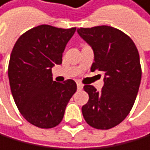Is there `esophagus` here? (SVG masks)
<instances>
[{
	"mask_svg": "<svg viewBox=\"0 0 150 150\" xmlns=\"http://www.w3.org/2000/svg\"><path fill=\"white\" fill-rule=\"evenodd\" d=\"M76 85H77V89H78V90H81V89L83 88V85L81 84L80 82H77V83H76Z\"/></svg>",
	"mask_w": 150,
	"mask_h": 150,
	"instance_id": "34e87169",
	"label": "esophagus"
}]
</instances>
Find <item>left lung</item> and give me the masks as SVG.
<instances>
[{
	"label": "left lung",
	"instance_id": "obj_1",
	"mask_svg": "<svg viewBox=\"0 0 150 150\" xmlns=\"http://www.w3.org/2000/svg\"><path fill=\"white\" fill-rule=\"evenodd\" d=\"M77 33L94 50L91 72L104 74L100 92L92 85L83 87L89 95L81 109L83 117L94 128H112L129 114L138 94L142 77L138 50L128 35L108 25L80 28Z\"/></svg>",
	"mask_w": 150,
	"mask_h": 150
}]
</instances>
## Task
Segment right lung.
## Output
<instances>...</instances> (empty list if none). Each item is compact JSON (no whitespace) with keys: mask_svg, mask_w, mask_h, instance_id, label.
Instances as JSON below:
<instances>
[{"mask_svg":"<svg viewBox=\"0 0 150 150\" xmlns=\"http://www.w3.org/2000/svg\"><path fill=\"white\" fill-rule=\"evenodd\" d=\"M76 28L41 25L25 31L15 43L8 64L14 101L23 117L40 128L61 122L76 83L52 80V68L62 63V54Z\"/></svg>","mask_w":150,"mask_h":150,"instance_id":"right-lung-1","label":"right lung"}]
</instances>
